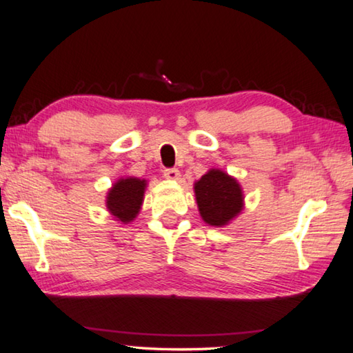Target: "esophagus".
Segmentation results:
<instances>
[{"label":"esophagus","instance_id":"esophagus-1","mask_svg":"<svg viewBox=\"0 0 353 353\" xmlns=\"http://www.w3.org/2000/svg\"><path fill=\"white\" fill-rule=\"evenodd\" d=\"M163 176L165 179H168V181H179V179H181V171L177 168H170V170H165Z\"/></svg>","mask_w":353,"mask_h":353}]
</instances>
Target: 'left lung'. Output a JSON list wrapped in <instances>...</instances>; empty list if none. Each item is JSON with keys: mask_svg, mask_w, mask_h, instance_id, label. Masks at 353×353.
I'll use <instances>...</instances> for the list:
<instances>
[{"mask_svg": "<svg viewBox=\"0 0 353 353\" xmlns=\"http://www.w3.org/2000/svg\"><path fill=\"white\" fill-rule=\"evenodd\" d=\"M193 188L201 218L208 225L224 227L243 212L244 194L241 185L223 170H208L194 182Z\"/></svg>", "mask_w": 353, "mask_h": 353, "instance_id": "1", "label": "left lung"}]
</instances>
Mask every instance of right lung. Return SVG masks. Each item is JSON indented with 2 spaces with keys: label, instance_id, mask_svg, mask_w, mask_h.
<instances>
[{
  "label": "right lung",
  "instance_id": "add662e5",
  "mask_svg": "<svg viewBox=\"0 0 353 353\" xmlns=\"http://www.w3.org/2000/svg\"><path fill=\"white\" fill-rule=\"evenodd\" d=\"M148 181L139 177H121L112 185L105 196V207L119 224H130L139 216Z\"/></svg>",
  "mask_w": 353,
  "mask_h": 353
}]
</instances>
